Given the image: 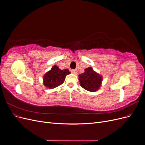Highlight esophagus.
Returning a JSON list of instances; mask_svg holds the SVG:
<instances>
[{
  "label": "esophagus",
  "mask_w": 145,
  "mask_h": 145,
  "mask_svg": "<svg viewBox=\"0 0 145 145\" xmlns=\"http://www.w3.org/2000/svg\"><path fill=\"white\" fill-rule=\"evenodd\" d=\"M71 72L74 74H77V71L76 69H72L71 70Z\"/></svg>",
  "instance_id": "obj_1"
}]
</instances>
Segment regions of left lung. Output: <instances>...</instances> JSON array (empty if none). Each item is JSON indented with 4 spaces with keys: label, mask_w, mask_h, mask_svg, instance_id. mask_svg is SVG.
Here are the masks:
<instances>
[{
    "label": "left lung",
    "mask_w": 145,
    "mask_h": 145,
    "mask_svg": "<svg viewBox=\"0 0 145 145\" xmlns=\"http://www.w3.org/2000/svg\"><path fill=\"white\" fill-rule=\"evenodd\" d=\"M79 80L83 88L88 91L94 92L98 90L100 87L102 78L93 68L89 67L85 69V72L80 74Z\"/></svg>",
    "instance_id": "left-lung-1"
}]
</instances>
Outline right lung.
Segmentation results:
<instances>
[{
	"label": "right lung",
	"instance_id": "1",
	"mask_svg": "<svg viewBox=\"0 0 145 145\" xmlns=\"http://www.w3.org/2000/svg\"><path fill=\"white\" fill-rule=\"evenodd\" d=\"M69 74H70V72L68 69H60L58 67L54 65L50 71L44 75L43 84L50 89L54 88L62 84L65 81L66 76Z\"/></svg>",
	"mask_w": 145,
	"mask_h": 145
}]
</instances>
